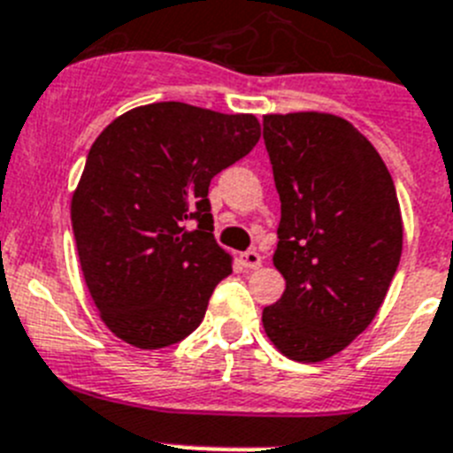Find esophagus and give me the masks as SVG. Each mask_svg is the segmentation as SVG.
Segmentation results:
<instances>
[{"mask_svg":"<svg viewBox=\"0 0 453 453\" xmlns=\"http://www.w3.org/2000/svg\"><path fill=\"white\" fill-rule=\"evenodd\" d=\"M242 264H245V268L257 270V268H261V264H264V258H261V254H258V252L250 250V252L242 254Z\"/></svg>","mask_w":453,"mask_h":453,"instance_id":"34e87169","label":"esophagus"}]
</instances>
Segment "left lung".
Segmentation results:
<instances>
[{
  "mask_svg": "<svg viewBox=\"0 0 453 453\" xmlns=\"http://www.w3.org/2000/svg\"><path fill=\"white\" fill-rule=\"evenodd\" d=\"M264 139L281 201L273 264L286 280L264 330L288 359L323 362L388 296L403 250L399 199L378 150L342 116L265 114Z\"/></svg>",
  "mask_w": 453,
  "mask_h": 453,
  "instance_id": "obj_1",
  "label": "left lung"
}]
</instances>
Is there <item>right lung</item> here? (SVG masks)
<instances>
[{
	"label": "right lung",
	"mask_w": 453,
	"mask_h": 453,
	"mask_svg": "<svg viewBox=\"0 0 453 453\" xmlns=\"http://www.w3.org/2000/svg\"><path fill=\"white\" fill-rule=\"evenodd\" d=\"M254 114L185 103L126 111L98 134L71 201L84 281L100 319L142 350L199 327L231 254L212 235L208 185L257 146Z\"/></svg>",
	"instance_id": "right-lung-1"
}]
</instances>
